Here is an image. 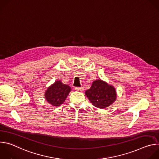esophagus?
<instances>
[{
	"label": "esophagus",
	"mask_w": 159,
	"mask_h": 159,
	"mask_svg": "<svg viewBox=\"0 0 159 159\" xmlns=\"http://www.w3.org/2000/svg\"><path fill=\"white\" fill-rule=\"evenodd\" d=\"M75 90H77V91H83V90H84V87H75Z\"/></svg>",
	"instance_id": "esophagus-1"
}]
</instances>
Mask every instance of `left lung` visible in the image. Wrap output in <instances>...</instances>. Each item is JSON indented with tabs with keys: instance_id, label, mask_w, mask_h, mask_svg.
Masks as SVG:
<instances>
[{
	"instance_id": "obj_1",
	"label": "left lung",
	"mask_w": 159,
	"mask_h": 159,
	"mask_svg": "<svg viewBox=\"0 0 159 159\" xmlns=\"http://www.w3.org/2000/svg\"><path fill=\"white\" fill-rule=\"evenodd\" d=\"M85 94L93 105L100 109L109 106L117 97L115 88L99 79L94 80Z\"/></svg>"
}]
</instances>
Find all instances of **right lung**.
<instances>
[{
	"label": "right lung",
	"instance_id": "1",
	"mask_svg": "<svg viewBox=\"0 0 159 159\" xmlns=\"http://www.w3.org/2000/svg\"><path fill=\"white\" fill-rule=\"evenodd\" d=\"M70 91L71 87L69 85L63 84L60 80H57L47 89L44 93V97L52 106H58L65 102Z\"/></svg>",
	"mask_w": 159,
	"mask_h": 159
}]
</instances>
